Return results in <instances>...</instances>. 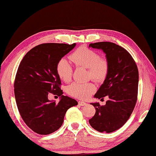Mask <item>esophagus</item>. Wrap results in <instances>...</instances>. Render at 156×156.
<instances>
[{
    "instance_id": "1",
    "label": "esophagus",
    "mask_w": 156,
    "mask_h": 156,
    "mask_svg": "<svg viewBox=\"0 0 156 156\" xmlns=\"http://www.w3.org/2000/svg\"><path fill=\"white\" fill-rule=\"evenodd\" d=\"M86 104H87V103L84 102V101H78V105H80V106H84Z\"/></svg>"
}]
</instances>
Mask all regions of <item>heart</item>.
<instances>
[{
	"label": "heart",
	"mask_w": 156,
	"mask_h": 156,
	"mask_svg": "<svg viewBox=\"0 0 156 156\" xmlns=\"http://www.w3.org/2000/svg\"><path fill=\"white\" fill-rule=\"evenodd\" d=\"M69 59L76 67L87 68L88 78L97 82H102L108 76L109 69L108 60L100 57L97 51L87 47L78 48L69 55ZM56 71L61 80L69 82L72 80L73 69L69 63L65 59L58 62ZM95 86L92 82L78 83L74 82L67 87V93L74 98L85 100L95 91Z\"/></svg>",
	"instance_id": "1"
}]
</instances>
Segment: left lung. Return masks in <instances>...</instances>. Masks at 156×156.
Wrapping results in <instances>:
<instances>
[{
  "instance_id": "obj_1",
  "label": "left lung",
  "mask_w": 156,
  "mask_h": 156,
  "mask_svg": "<svg viewBox=\"0 0 156 156\" xmlns=\"http://www.w3.org/2000/svg\"><path fill=\"white\" fill-rule=\"evenodd\" d=\"M89 47L103 51L109 69L104 82L94 94L99 99L108 96L109 100L105 105L91 103L96 112L88 121L100 133H112L126 122L135 108L138 95V68L131 55L120 45L99 42Z\"/></svg>"
}]
</instances>
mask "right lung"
Returning a JSON list of instances; mask_svg holds the SVG:
<instances>
[{
    "instance_id": "1",
    "label": "right lung",
    "mask_w": 156,
    "mask_h": 156,
    "mask_svg": "<svg viewBox=\"0 0 156 156\" xmlns=\"http://www.w3.org/2000/svg\"><path fill=\"white\" fill-rule=\"evenodd\" d=\"M72 44L44 43L32 48L21 60L15 76L14 93L24 122L39 135H48L62 126L67 110L78 102L62 95L58 62L74 48ZM50 93L61 96L59 103L48 99Z\"/></svg>"
}]
</instances>
